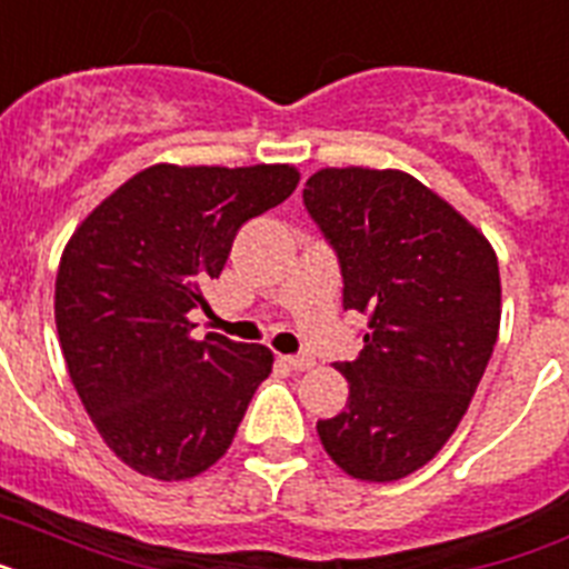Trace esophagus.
I'll list each match as a JSON object with an SVG mask.
<instances>
[{
  "label": "esophagus",
  "mask_w": 569,
  "mask_h": 569,
  "mask_svg": "<svg viewBox=\"0 0 569 569\" xmlns=\"http://www.w3.org/2000/svg\"><path fill=\"white\" fill-rule=\"evenodd\" d=\"M283 365L295 373H303V370H312L315 358L312 356H283Z\"/></svg>",
  "instance_id": "34e87169"
}]
</instances>
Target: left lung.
Here are the masks:
<instances>
[{"label": "left lung", "instance_id": "8db88e82", "mask_svg": "<svg viewBox=\"0 0 569 569\" xmlns=\"http://www.w3.org/2000/svg\"><path fill=\"white\" fill-rule=\"evenodd\" d=\"M303 202L341 260L343 309L370 315L365 350L336 365L347 408L318 437L350 477L393 483L439 455L483 379L500 329L498 254L402 170L323 167Z\"/></svg>", "mask_w": 569, "mask_h": 569}]
</instances>
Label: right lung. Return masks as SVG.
Returning a JSON list of instances; mask_svg holds the SVG:
<instances>
[{"instance_id": "1", "label": "right lung", "mask_w": 569, "mask_h": 569, "mask_svg": "<svg viewBox=\"0 0 569 569\" xmlns=\"http://www.w3.org/2000/svg\"><path fill=\"white\" fill-rule=\"evenodd\" d=\"M292 164H152L66 242L54 321L71 385L100 439L152 480H190L226 455L274 356L196 327L242 222L295 193Z\"/></svg>"}]
</instances>
